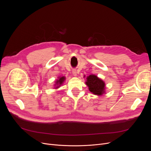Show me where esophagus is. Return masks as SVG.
Segmentation results:
<instances>
[{
  "instance_id": "obj_1",
  "label": "esophagus",
  "mask_w": 151,
  "mask_h": 151,
  "mask_svg": "<svg viewBox=\"0 0 151 151\" xmlns=\"http://www.w3.org/2000/svg\"><path fill=\"white\" fill-rule=\"evenodd\" d=\"M72 73H73V74L74 76H76L77 72H76V70H73L72 71Z\"/></svg>"
}]
</instances>
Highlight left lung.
Here are the masks:
<instances>
[{"label": "left lung", "instance_id": "left-lung-1", "mask_svg": "<svg viewBox=\"0 0 151 151\" xmlns=\"http://www.w3.org/2000/svg\"><path fill=\"white\" fill-rule=\"evenodd\" d=\"M86 84L89 87V91L95 95L101 96L105 91V83L96 75L88 76Z\"/></svg>", "mask_w": 151, "mask_h": 151}]
</instances>
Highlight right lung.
Here are the masks:
<instances>
[{"instance_id": "add662e5", "label": "right lung", "mask_w": 151, "mask_h": 151, "mask_svg": "<svg viewBox=\"0 0 151 151\" xmlns=\"http://www.w3.org/2000/svg\"><path fill=\"white\" fill-rule=\"evenodd\" d=\"M65 80V77L64 76H63V77H61V78H59V80H58L57 81H56V84L57 85H61L62 84V83H63V81ZM57 88H58V87H57Z\"/></svg>"}]
</instances>
